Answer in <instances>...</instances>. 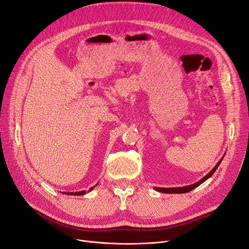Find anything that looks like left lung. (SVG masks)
Listing matches in <instances>:
<instances>
[{"label":"left lung","instance_id":"8db88e82","mask_svg":"<svg viewBox=\"0 0 249 249\" xmlns=\"http://www.w3.org/2000/svg\"><path fill=\"white\" fill-rule=\"evenodd\" d=\"M222 160H223V158L217 163V165L216 166L213 168L205 177H203L202 179L200 180H198L197 182H196V183H194V184H191V185H186V186H182V187H167V188H164V187H154L155 188V191H157V192H159V193H164V194H185V193H188V192H191V191H193L194 188H196V186H198L199 184H202L203 182H205L208 178H210V177L214 174V172L217 170V168L219 167V165H220V163L222 162Z\"/></svg>","mask_w":249,"mask_h":249}]
</instances>
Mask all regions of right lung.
<instances>
[{
    "mask_svg": "<svg viewBox=\"0 0 249 249\" xmlns=\"http://www.w3.org/2000/svg\"><path fill=\"white\" fill-rule=\"evenodd\" d=\"M96 185H94V186H92L90 189H89V192L90 191H92V189L95 187ZM64 194H66V195H69V196H83V195H85L86 194V192L85 191H83V192H78V193H64Z\"/></svg>",
    "mask_w": 249,
    "mask_h": 249,
    "instance_id": "1",
    "label": "right lung"
}]
</instances>
